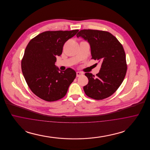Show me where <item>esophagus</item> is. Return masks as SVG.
<instances>
[{"label": "esophagus", "mask_w": 150, "mask_h": 150, "mask_svg": "<svg viewBox=\"0 0 150 150\" xmlns=\"http://www.w3.org/2000/svg\"><path fill=\"white\" fill-rule=\"evenodd\" d=\"M82 75H83V72L79 71L76 72V76H77V77H79V76Z\"/></svg>", "instance_id": "esophagus-1"}]
</instances>
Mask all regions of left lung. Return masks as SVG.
Masks as SVG:
<instances>
[{"instance_id":"obj_1","label":"left lung","mask_w":150,"mask_h":150,"mask_svg":"<svg viewBox=\"0 0 150 150\" xmlns=\"http://www.w3.org/2000/svg\"><path fill=\"white\" fill-rule=\"evenodd\" d=\"M76 36L89 43L92 59L100 62L96 76L86 72L88 83L83 87L87 96L97 100L111 96L122 83L127 70L125 51L121 43L111 33L97 30H81Z\"/></svg>"}]
</instances>
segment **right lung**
Returning <instances> with one entry per match:
<instances>
[{"label": "right lung", "mask_w": 150, "mask_h": 150, "mask_svg": "<svg viewBox=\"0 0 150 150\" xmlns=\"http://www.w3.org/2000/svg\"><path fill=\"white\" fill-rule=\"evenodd\" d=\"M78 31H47L28 43L22 59V71L31 91L40 98L48 102L61 99L76 78V72L71 68L59 72L55 62L65 42Z\"/></svg>", "instance_id": "right-lung-1"}]
</instances>
